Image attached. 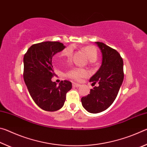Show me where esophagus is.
Returning a JSON list of instances; mask_svg holds the SVG:
<instances>
[{
  "label": "esophagus",
  "mask_w": 147,
  "mask_h": 147,
  "mask_svg": "<svg viewBox=\"0 0 147 147\" xmlns=\"http://www.w3.org/2000/svg\"><path fill=\"white\" fill-rule=\"evenodd\" d=\"M80 86V85L78 84H76V83H73V87H74V88H78V87Z\"/></svg>",
  "instance_id": "34e87169"
}]
</instances>
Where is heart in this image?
<instances>
[{"mask_svg": "<svg viewBox=\"0 0 147 147\" xmlns=\"http://www.w3.org/2000/svg\"><path fill=\"white\" fill-rule=\"evenodd\" d=\"M83 51L85 52L87 57L89 60L91 62L95 61L97 59L98 54L95 47L93 46H87L84 47L82 49ZM73 53V48L72 47H67L63 51L59 54V57L60 58H67L69 59L71 57ZM88 74V72L86 70L81 68H74L69 71L67 73V76L69 77L73 80H79L82 78L86 76Z\"/></svg>", "mask_w": 147, "mask_h": 147, "instance_id": "b5f03b06", "label": "heart"}]
</instances>
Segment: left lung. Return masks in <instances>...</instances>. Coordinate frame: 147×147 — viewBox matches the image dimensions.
<instances>
[{"label":"left lung","instance_id":"left-lung-1","mask_svg":"<svg viewBox=\"0 0 147 147\" xmlns=\"http://www.w3.org/2000/svg\"><path fill=\"white\" fill-rule=\"evenodd\" d=\"M102 53V64L89 80L90 93L81 98L82 104L89 113H97L108 109L117 96L124 79L123 61L119 53L106 44L95 42Z\"/></svg>","mask_w":147,"mask_h":147}]
</instances>
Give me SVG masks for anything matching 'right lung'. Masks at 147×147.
<instances>
[{
  "mask_svg": "<svg viewBox=\"0 0 147 147\" xmlns=\"http://www.w3.org/2000/svg\"><path fill=\"white\" fill-rule=\"evenodd\" d=\"M65 48L58 41L42 42L32 45L24 56V82L34 102L45 111L61 109L72 88L71 82L61 81L57 86L51 80L55 75L53 57Z\"/></svg>",
  "mask_w": 147,
  "mask_h": 147,
  "instance_id": "right-lung-1",
  "label": "right lung"
}]
</instances>
